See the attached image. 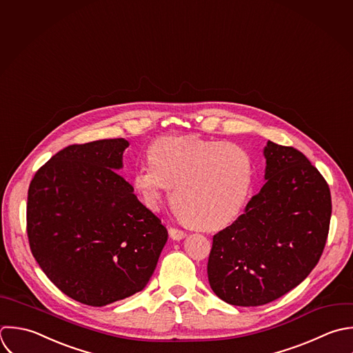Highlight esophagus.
Here are the masks:
<instances>
[{"instance_id":"1","label":"esophagus","mask_w":353,"mask_h":353,"mask_svg":"<svg viewBox=\"0 0 353 353\" xmlns=\"http://www.w3.org/2000/svg\"><path fill=\"white\" fill-rule=\"evenodd\" d=\"M169 235L173 241H181L187 236V234L183 230H179V228H174V227L169 228Z\"/></svg>"}]
</instances>
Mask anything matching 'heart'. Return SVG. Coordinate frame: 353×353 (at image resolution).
I'll list each match as a JSON object with an SVG mask.
<instances>
[{
  "label": "heart",
  "instance_id": "1",
  "mask_svg": "<svg viewBox=\"0 0 353 353\" xmlns=\"http://www.w3.org/2000/svg\"><path fill=\"white\" fill-rule=\"evenodd\" d=\"M147 157L132 183L148 208L174 188L177 214L201 228H223L239 214L252 184V159L241 145L169 136L155 140Z\"/></svg>",
  "mask_w": 353,
  "mask_h": 353
}]
</instances>
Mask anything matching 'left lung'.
I'll use <instances>...</instances> for the list:
<instances>
[{
    "label": "left lung",
    "instance_id": "8db88e82",
    "mask_svg": "<svg viewBox=\"0 0 353 353\" xmlns=\"http://www.w3.org/2000/svg\"><path fill=\"white\" fill-rule=\"evenodd\" d=\"M265 184L230 227L213 236L212 290L238 307L289 293L316 267L329 235L330 188L308 158L268 140Z\"/></svg>",
    "mask_w": 353,
    "mask_h": 353
}]
</instances>
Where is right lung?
Here are the masks:
<instances>
[{
	"label": "right lung",
	"instance_id": "add662e5",
	"mask_svg": "<svg viewBox=\"0 0 353 353\" xmlns=\"http://www.w3.org/2000/svg\"><path fill=\"white\" fill-rule=\"evenodd\" d=\"M125 139L72 144L32 177L27 196L31 253L72 300L103 307L143 290L168 230L115 170Z\"/></svg>",
	"mask_w": 353,
	"mask_h": 353
}]
</instances>
